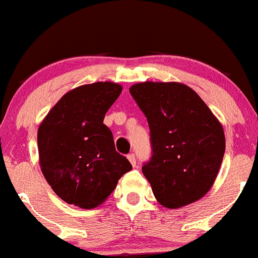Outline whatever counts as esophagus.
<instances>
[{
	"mask_svg": "<svg viewBox=\"0 0 258 258\" xmlns=\"http://www.w3.org/2000/svg\"><path fill=\"white\" fill-rule=\"evenodd\" d=\"M127 159H128V161L131 162V165H133V166L136 165V157H135V155H134V153H130V155L127 156Z\"/></svg>",
	"mask_w": 258,
	"mask_h": 258,
	"instance_id": "1",
	"label": "esophagus"
}]
</instances>
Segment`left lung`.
Listing matches in <instances>:
<instances>
[{"label": "left lung", "instance_id": "obj_1", "mask_svg": "<svg viewBox=\"0 0 258 258\" xmlns=\"http://www.w3.org/2000/svg\"><path fill=\"white\" fill-rule=\"evenodd\" d=\"M130 93L149 124L152 156L142 170L156 199L178 209L202 198L226 151L219 120L191 88L179 82H140Z\"/></svg>", "mask_w": 258, "mask_h": 258}]
</instances>
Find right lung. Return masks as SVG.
Returning <instances> with one entry per match:
<instances>
[{
    "instance_id": "add662e5",
    "label": "right lung",
    "mask_w": 258,
    "mask_h": 258,
    "mask_svg": "<svg viewBox=\"0 0 258 258\" xmlns=\"http://www.w3.org/2000/svg\"><path fill=\"white\" fill-rule=\"evenodd\" d=\"M122 93L114 82H94L60 98L38 130L39 162L52 190L69 205L94 209L133 169L114 146L103 118Z\"/></svg>"
}]
</instances>
